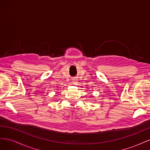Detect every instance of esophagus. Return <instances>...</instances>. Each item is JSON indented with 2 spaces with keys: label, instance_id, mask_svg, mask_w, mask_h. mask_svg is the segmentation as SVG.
Returning <instances> with one entry per match:
<instances>
[{
  "label": "esophagus",
  "instance_id": "obj_1",
  "mask_svg": "<svg viewBox=\"0 0 150 150\" xmlns=\"http://www.w3.org/2000/svg\"><path fill=\"white\" fill-rule=\"evenodd\" d=\"M74 83H75V82H74Z\"/></svg>",
  "mask_w": 150,
  "mask_h": 150
}]
</instances>
